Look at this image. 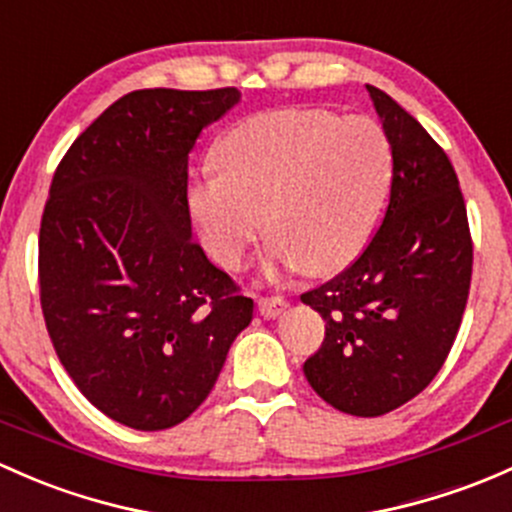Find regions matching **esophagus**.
Instances as JSON below:
<instances>
[{
	"mask_svg": "<svg viewBox=\"0 0 512 512\" xmlns=\"http://www.w3.org/2000/svg\"><path fill=\"white\" fill-rule=\"evenodd\" d=\"M287 299L284 297H260L257 299V309H260V314L265 316V319H277V316H282L284 311H287Z\"/></svg>",
	"mask_w": 512,
	"mask_h": 512,
	"instance_id": "1",
	"label": "esophagus"
}]
</instances>
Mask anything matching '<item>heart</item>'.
I'll return each instance as SVG.
<instances>
[{
	"label": "heart",
	"mask_w": 512,
	"mask_h": 512,
	"mask_svg": "<svg viewBox=\"0 0 512 512\" xmlns=\"http://www.w3.org/2000/svg\"><path fill=\"white\" fill-rule=\"evenodd\" d=\"M215 157L220 169L193 181L188 211L206 250L230 270L265 223L270 267H346L373 230L392 171L373 120L311 107L250 115L220 139Z\"/></svg>",
	"instance_id": "1"
}]
</instances>
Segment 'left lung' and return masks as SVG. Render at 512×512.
<instances>
[{"label":"left lung","instance_id":"8db88e82","mask_svg":"<svg viewBox=\"0 0 512 512\" xmlns=\"http://www.w3.org/2000/svg\"><path fill=\"white\" fill-rule=\"evenodd\" d=\"M368 93L392 149L383 225L351 267L301 294L326 321L306 380L355 417L397 410L432 383L459 333L473 265L449 157L390 95L373 85Z\"/></svg>","mask_w":512,"mask_h":512}]
</instances>
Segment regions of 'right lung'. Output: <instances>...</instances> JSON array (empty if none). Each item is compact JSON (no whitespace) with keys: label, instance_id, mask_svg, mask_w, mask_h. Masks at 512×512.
Returning <instances> with one entry per match:
<instances>
[{"label":"right lung","instance_id":"obj_1","mask_svg":"<svg viewBox=\"0 0 512 512\" xmlns=\"http://www.w3.org/2000/svg\"><path fill=\"white\" fill-rule=\"evenodd\" d=\"M238 88L134 90L71 144L39 233L41 309L78 390L139 432L213 390L252 299L191 240L188 154Z\"/></svg>","mask_w":512,"mask_h":512}]
</instances>
